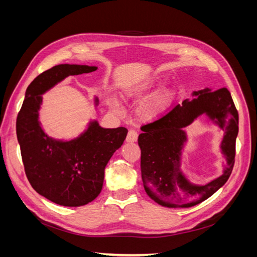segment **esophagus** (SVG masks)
<instances>
[{
  "instance_id": "esophagus-1",
  "label": "esophagus",
  "mask_w": 257,
  "mask_h": 257,
  "mask_svg": "<svg viewBox=\"0 0 257 257\" xmlns=\"http://www.w3.org/2000/svg\"><path fill=\"white\" fill-rule=\"evenodd\" d=\"M137 138H138V133L133 130H131L128 133H127V136H126V143H136L137 142Z\"/></svg>"
}]
</instances>
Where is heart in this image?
<instances>
[{"instance_id": "obj_1", "label": "heart", "mask_w": 257, "mask_h": 257, "mask_svg": "<svg viewBox=\"0 0 257 257\" xmlns=\"http://www.w3.org/2000/svg\"><path fill=\"white\" fill-rule=\"evenodd\" d=\"M167 79L165 77H155V78L148 79L136 85L135 88L128 90L125 93L126 98H133V99H145L148 96L152 95L154 92L159 91L166 84ZM176 93L174 90H165L164 92H161L160 94L153 96L139 108L138 115L143 121L149 122L158 120L159 118L166 112V110L172 105L173 100L175 98Z\"/></svg>"}]
</instances>
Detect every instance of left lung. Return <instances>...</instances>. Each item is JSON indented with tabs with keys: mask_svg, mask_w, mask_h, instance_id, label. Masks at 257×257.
Here are the masks:
<instances>
[{
	"mask_svg": "<svg viewBox=\"0 0 257 257\" xmlns=\"http://www.w3.org/2000/svg\"><path fill=\"white\" fill-rule=\"evenodd\" d=\"M165 115L142 126L138 137L142 150L141 168L146 193L155 203L167 208H189L203 203L226 183L235 164L238 111L229 91L206 88L192 93ZM206 114L224 131L221 150L227 159L222 176L205 186L192 184L181 172V155L187 140L183 128Z\"/></svg>",
	"mask_w": 257,
	"mask_h": 257,
	"instance_id": "8db88e82",
	"label": "left lung"
}]
</instances>
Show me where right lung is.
Listing matches in <instances>:
<instances>
[{
    "label": "right lung",
    "mask_w": 257,
    "mask_h": 257,
    "mask_svg": "<svg viewBox=\"0 0 257 257\" xmlns=\"http://www.w3.org/2000/svg\"><path fill=\"white\" fill-rule=\"evenodd\" d=\"M96 66L60 64L30 83L17 116L16 131L25 172L32 188L52 203L79 207L102 191L105 167L126 137L125 127L104 128L91 121L87 131L68 142L45 133L38 121L42 95L68 76L96 71ZM95 105L98 98L95 97Z\"/></svg>",
    "instance_id": "right-lung-1"
}]
</instances>
